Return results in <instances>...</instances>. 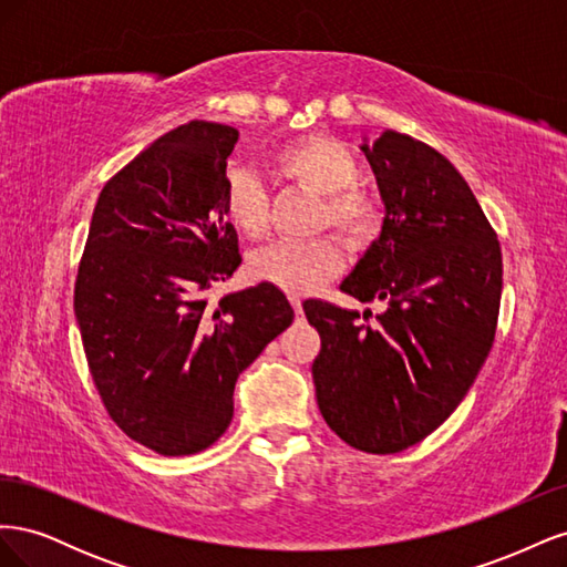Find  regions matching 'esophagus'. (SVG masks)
<instances>
[{"label": "esophagus", "instance_id": "1", "mask_svg": "<svg viewBox=\"0 0 567 567\" xmlns=\"http://www.w3.org/2000/svg\"><path fill=\"white\" fill-rule=\"evenodd\" d=\"M288 300H290V305H293V310H296V315L300 317V315H302V300H300L298 296H288Z\"/></svg>", "mask_w": 567, "mask_h": 567}]
</instances>
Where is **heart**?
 Here are the masks:
<instances>
[{
  "mask_svg": "<svg viewBox=\"0 0 567 567\" xmlns=\"http://www.w3.org/2000/svg\"><path fill=\"white\" fill-rule=\"evenodd\" d=\"M277 173L298 186L323 196L321 227L331 225L352 244H367L379 234L383 210L379 200L357 188L359 165L352 151L333 136L307 134L274 153ZM221 210L229 225L248 238H262L269 229V205L262 184L246 167H234L225 177ZM342 252L329 236L312 241H281L248 262L255 281L271 284L286 293L305 296L340 271Z\"/></svg>",
  "mask_w": 567,
  "mask_h": 567,
  "instance_id": "heart-1",
  "label": "heart"
}]
</instances>
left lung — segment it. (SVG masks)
Returning a JSON list of instances; mask_svg holds the SVG:
<instances>
[{
	"instance_id": "left-lung-1",
	"label": "left lung",
	"mask_w": 567,
	"mask_h": 567,
	"mask_svg": "<svg viewBox=\"0 0 567 567\" xmlns=\"http://www.w3.org/2000/svg\"><path fill=\"white\" fill-rule=\"evenodd\" d=\"M362 151L385 217L340 290L388 307L373 326L331 302L302 307L321 336L312 379L323 421L354 450L398 454L447 421L483 369L499 317L502 248L442 153L394 130Z\"/></svg>"
}]
</instances>
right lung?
I'll use <instances>...</instances> for the list:
<instances>
[{
  "label": "right lung",
  "instance_id": "obj_1",
  "mask_svg": "<svg viewBox=\"0 0 567 567\" xmlns=\"http://www.w3.org/2000/svg\"><path fill=\"white\" fill-rule=\"evenodd\" d=\"M229 125L192 120L101 188L75 281V317L109 416L163 456L208 450L234 416V385L293 321L277 286L210 305L241 265L221 210Z\"/></svg>",
  "mask_w": 567,
  "mask_h": 567
}]
</instances>
